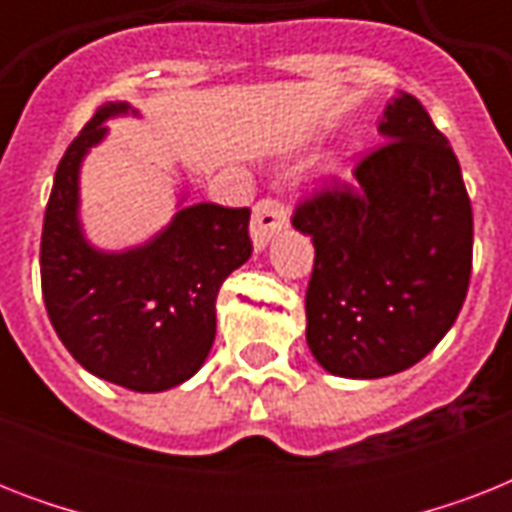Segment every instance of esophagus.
Listing matches in <instances>:
<instances>
[{
    "instance_id": "esophagus-1",
    "label": "esophagus",
    "mask_w": 512,
    "mask_h": 512,
    "mask_svg": "<svg viewBox=\"0 0 512 512\" xmlns=\"http://www.w3.org/2000/svg\"><path fill=\"white\" fill-rule=\"evenodd\" d=\"M287 225V207L279 199L257 201L252 209V223H249V236L255 249H265V244Z\"/></svg>"
}]
</instances>
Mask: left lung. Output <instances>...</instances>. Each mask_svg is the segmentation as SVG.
<instances>
[{
  "label": "left lung",
  "instance_id": "left-lung-1",
  "mask_svg": "<svg viewBox=\"0 0 512 512\" xmlns=\"http://www.w3.org/2000/svg\"><path fill=\"white\" fill-rule=\"evenodd\" d=\"M377 130L385 143L358 162L353 185L316 193L292 217L316 247L305 340L350 380L428 356L457 321L473 265V209L449 140L406 92Z\"/></svg>",
  "mask_w": 512,
  "mask_h": 512
}]
</instances>
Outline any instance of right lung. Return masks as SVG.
<instances>
[{"label": "right lung", "mask_w": 512, "mask_h": 512, "mask_svg": "<svg viewBox=\"0 0 512 512\" xmlns=\"http://www.w3.org/2000/svg\"><path fill=\"white\" fill-rule=\"evenodd\" d=\"M138 111L103 103L55 172L42 228V295L66 350L100 380L162 393L199 372L215 342L223 281L252 255L249 209L177 204L154 239L92 247L79 220V170L106 122Z\"/></svg>", "instance_id": "right-lung-1"}]
</instances>
